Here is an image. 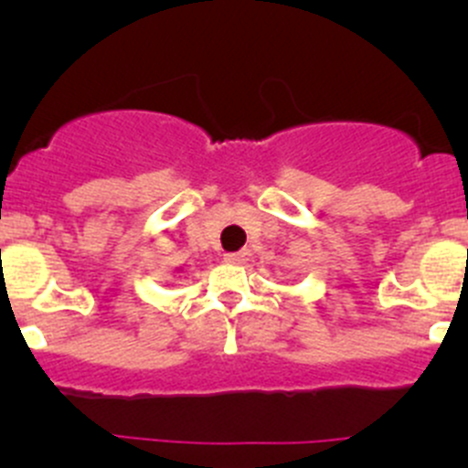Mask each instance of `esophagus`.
I'll use <instances>...</instances> for the list:
<instances>
[{
  "label": "esophagus",
  "mask_w": 468,
  "mask_h": 468,
  "mask_svg": "<svg viewBox=\"0 0 468 468\" xmlns=\"http://www.w3.org/2000/svg\"><path fill=\"white\" fill-rule=\"evenodd\" d=\"M224 261H226V262H230V264H244V262L249 261V251H247V249H242V251L226 253Z\"/></svg>",
  "instance_id": "34e87169"
}]
</instances>
